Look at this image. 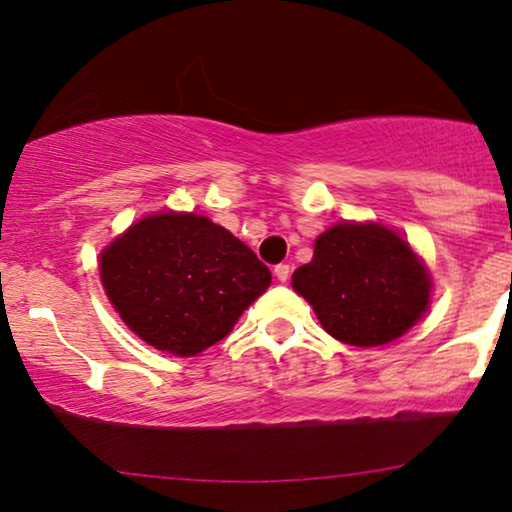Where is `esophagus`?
Returning <instances> with one entry per match:
<instances>
[{"label":"esophagus","mask_w":512,"mask_h":512,"mask_svg":"<svg viewBox=\"0 0 512 512\" xmlns=\"http://www.w3.org/2000/svg\"><path fill=\"white\" fill-rule=\"evenodd\" d=\"M289 275H291L289 265H286V263L275 265V277L279 279V282H286V279H289Z\"/></svg>","instance_id":"34e87169"}]
</instances>
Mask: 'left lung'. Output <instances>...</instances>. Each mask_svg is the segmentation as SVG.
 Segmentation results:
<instances>
[{"label": "left lung", "mask_w": 512, "mask_h": 512, "mask_svg": "<svg viewBox=\"0 0 512 512\" xmlns=\"http://www.w3.org/2000/svg\"><path fill=\"white\" fill-rule=\"evenodd\" d=\"M291 284L326 333L354 347L401 338L422 319L431 298L429 270L401 235L380 223L328 228Z\"/></svg>", "instance_id": "8db88e82"}]
</instances>
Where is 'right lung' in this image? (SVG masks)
Here are the masks:
<instances>
[{
  "instance_id": "add662e5",
  "label": "right lung",
  "mask_w": 512,
  "mask_h": 512,
  "mask_svg": "<svg viewBox=\"0 0 512 512\" xmlns=\"http://www.w3.org/2000/svg\"><path fill=\"white\" fill-rule=\"evenodd\" d=\"M100 277L125 326L174 356L226 338L272 279L226 228L177 212L146 216L116 237L102 251Z\"/></svg>"
}]
</instances>
